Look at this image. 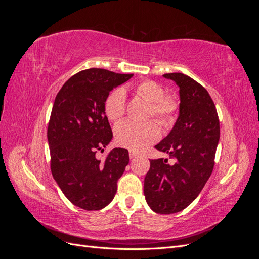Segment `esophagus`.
I'll return each instance as SVG.
<instances>
[{
  "instance_id": "esophagus-1",
  "label": "esophagus",
  "mask_w": 259,
  "mask_h": 259,
  "mask_svg": "<svg viewBox=\"0 0 259 259\" xmlns=\"http://www.w3.org/2000/svg\"><path fill=\"white\" fill-rule=\"evenodd\" d=\"M136 156H137V153L135 151L130 150V158L131 159H134V158H136Z\"/></svg>"
}]
</instances>
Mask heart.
I'll return each mask as SVG.
<instances>
[{
    "label": "heart",
    "mask_w": 259,
    "mask_h": 259,
    "mask_svg": "<svg viewBox=\"0 0 259 259\" xmlns=\"http://www.w3.org/2000/svg\"><path fill=\"white\" fill-rule=\"evenodd\" d=\"M137 95L151 104L149 115H153L164 126L174 122L178 111V101L171 95H165L162 85L154 81H144L137 85ZM125 91L116 89L106 99L105 112L112 122L120 121L125 113ZM161 131L158 123L149 121L137 123L124 121L116 125L114 130L115 142L133 151H140L160 138Z\"/></svg>",
    "instance_id": "obj_1"
}]
</instances>
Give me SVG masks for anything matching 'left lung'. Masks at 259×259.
I'll list each match as a JSON object with an SVG mask.
<instances>
[{"instance_id": "obj_1", "label": "left lung", "mask_w": 259, "mask_h": 259, "mask_svg": "<svg viewBox=\"0 0 259 259\" xmlns=\"http://www.w3.org/2000/svg\"><path fill=\"white\" fill-rule=\"evenodd\" d=\"M179 88V114L169 134L155 149L173 159L150 160L144 194L158 214H175L197 199L214 168L219 120L213 99L197 81L184 73L163 74Z\"/></svg>"}]
</instances>
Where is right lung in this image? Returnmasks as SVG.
<instances>
[{
    "label": "right lung",
    "instance_id": "obj_1",
    "mask_svg": "<svg viewBox=\"0 0 259 259\" xmlns=\"http://www.w3.org/2000/svg\"><path fill=\"white\" fill-rule=\"evenodd\" d=\"M133 75L86 69L70 77L55 98L48 128L52 174L66 198L85 210H99L113 200L130 162L124 148L112 149L104 161L96 153L112 139L105 112L109 93Z\"/></svg>",
    "mask_w": 259,
    "mask_h": 259
}]
</instances>
